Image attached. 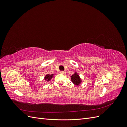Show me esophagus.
<instances>
[{
	"instance_id": "34e87169",
	"label": "esophagus",
	"mask_w": 127,
	"mask_h": 127,
	"mask_svg": "<svg viewBox=\"0 0 127 127\" xmlns=\"http://www.w3.org/2000/svg\"><path fill=\"white\" fill-rule=\"evenodd\" d=\"M60 74H61L64 75L65 74H66V71H60Z\"/></svg>"
}]
</instances>
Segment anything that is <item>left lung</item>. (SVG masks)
<instances>
[{
    "instance_id": "obj_1",
    "label": "left lung",
    "mask_w": 127,
    "mask_h": 127,
    "mask_svg": "<svg viewBox=\"0 0 127 127\" xmlns=\"http://www.w3.org/2000/svg\"><path fill=\"white\" fill-rule=\"evenodd\" d=\"M71 79L72 83L75 84L76 85H78L81 82V80H80L79 76L77 74H75L71 76Z\"/></svg>"
}]
</instances>
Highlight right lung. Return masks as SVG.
<instances>
[{"mask_svg": "<svg viewBox=\"0 0 127 127\" xmlns=\"http://www.w3.org/2000/svg\"><path fill=\"white\" fill-rule=\"evenodd\" d=\"M53 76V75H52V74L51 75H47V76H45L44 79L45 80H47V81H49V80L51 79V78Z\"/></svg>", "mask_w": 127, "mask_h": 127, "instance_id": "obj_1", "label": "right lung"}]
</instances>
